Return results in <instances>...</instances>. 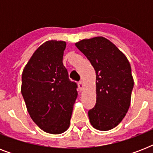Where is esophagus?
<instances>
[{"mask_svg":"<svg viewBox=\"0 0 153 153\" xmlns=\"http://www.w3.org/2000/svg\"><path fill=\"white\" fill-rule=\"evenodd\" d=\"M78 86H79V88L80 91H82L84 88V84H83V82L82 81H79V83H78Z\"/></svg>","mask_w":153,"mask_h":153,"instance_id":"obj_1","label":"esophagus"}]
</instances>
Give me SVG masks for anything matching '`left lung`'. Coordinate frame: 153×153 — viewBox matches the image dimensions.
Masks as SVG:
<instances>
[{
  "label": "left lung",
  "instance_id": "obj_1",
  "mask_svg": "<svg viewBox=\"0 0 153 153\" xmlns=\"http://www.w3.org/2000/svg\"><path fill=\"white\" fill-rule=\"evenodd\" d=\"M91 62L96 73V104L88 111L96 129L114 128L125 117L130 105L133 79L127 58L112 42L102 36L75 44Z\"/></svg>",
  "mask_w": 153,
  "mask_h": 153
}]
</instances>
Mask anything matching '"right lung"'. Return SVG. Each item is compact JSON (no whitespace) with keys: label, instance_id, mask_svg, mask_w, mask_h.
<instances>
[{"label":"right lung","instance_id":"right-lung-1","mask_svg":"<svg viewBox=\"0 0 153 153\" xmlns=\"http://www.w3.org/2000/svg\"><path fill=\"white\" fill-rule=\"evenodd\" d=\"M66 42L49 40L33 53L22 73L21 94L31 118L42 130L60 134L69 128L77 84L62 63Z\"/></svg>","mask_w":153,"mask_h":153}]
</instances>
